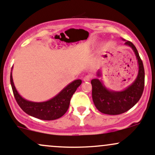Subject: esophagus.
<instances>
[{"label":"esophagus","mask_w":155,"mask_h":155,"mask_svg":"<svg viewBox=\"0 0 155 155\" xmlns=\"http://www.w3.org/2000/svg\"><path fill=\"white\" fill-rule=\"evenodd\" d=\"M92 75H86V76H84V78H83V80L84 81V82H88V81H90L91 79H92Z\"/></svg>","instance_id":"esophagus-1"}]
</instances>
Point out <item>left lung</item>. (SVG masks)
<instances>
[{
  "label": "left lung",
  "instance_id": "8db88e82",
  "mask_svg": "<svg viewBox=\"0 0 155 155\" xmlns=\"http://www.w3.org/2000/svg\"><path fill=\"white\" fill-rule=\"evenodd\" d=\"M125 45L133 50L138 64V74L131 85L123 91H114L107 89L99 79L91 80L92 98L97 110L101 113L109 115H117L125 113L134 106L142 96L145 83V71L143 61L134 45L128 41ZM97 76H101L100 71Z\"/></svg>",
  "mask_w": 155,
  "mask_h": 155
}]
</instances>
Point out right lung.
<instances>
[{"label":"right lung","mask_w":155,"mask_h":155,"mask_svg":"<svg viewBox=\"0 0 155 155\" xmlns=\"http://www.w3.org/2000/svg\"><path fill=\"white\" fill-rule=\"evenodd\" d=\"M10 83L15 99L21 108L30 116L43 120H53L62 117L68 110L73 94L82 84L81 79H76L70 83L53 98L45 102H35L24 99L18 94L10 74Z\"/></svg>","instance_id":"1"}]
</instances>
